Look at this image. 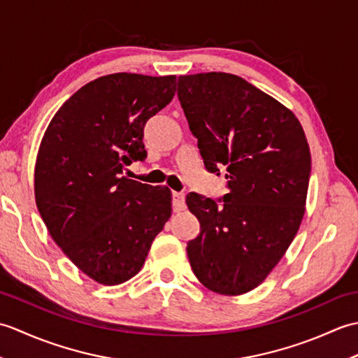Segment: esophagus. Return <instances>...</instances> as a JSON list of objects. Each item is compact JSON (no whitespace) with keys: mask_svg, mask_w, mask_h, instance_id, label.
I'll use <instances>...</instances> for the list:
<instances>
[{"mask_svg":"<svg viewBox=\"0 0 358 358\" xmlns=\"http://www.w3.org/2000/svg\"><path fill=\"white\" fill-rule=\"evenodd\" d=\"M172 208L175 212L185 210V194L183 192H172Z\"/></svg>","mask_w":358,"mask_h":358,"instance_id":"obj_1","label":"esophagus"}]
</instances>
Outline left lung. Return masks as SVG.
Segmentation results:
<instances>
[{
	"label": "left lung",
	"instance_id": "8db88e82",
	"mask_svg": "<svg viewBox=\"0 0 358 358\" xmlns=\"http://www.w3.org/2000/svg\"><path fill=\"white\" fill-rule=\"evenodd\" d=\"M177 95L204 167L227 172L222 199L186 196L200 222L186 248L189 263L210 291L246 294L275 268L305 214V132L291 110L237 75L178 77Z\"/></svg>",
	"mask_w": 358,
	"mask_h": 358
}]
</instances>
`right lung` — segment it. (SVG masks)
Masks as SVG:
<instances>
[{"label": "right lung", "mask_w": 358, "mask_h": 358, "mask_svg": "<svg viewBox=\"0 0 358 358\" xmlns=\"http://www.w3.org/2000/svg\"><path fill=\"white\" fill-rule=\"evenodd\" d=\"M175 75L112 73L67 100L45 131L35 200L53 241L87 277L120 285L138 273L171 217V191L123 177L143 162L144 124L175 95Z\"/></svg>", "instance_id": "add662e5"}]
</instances>
